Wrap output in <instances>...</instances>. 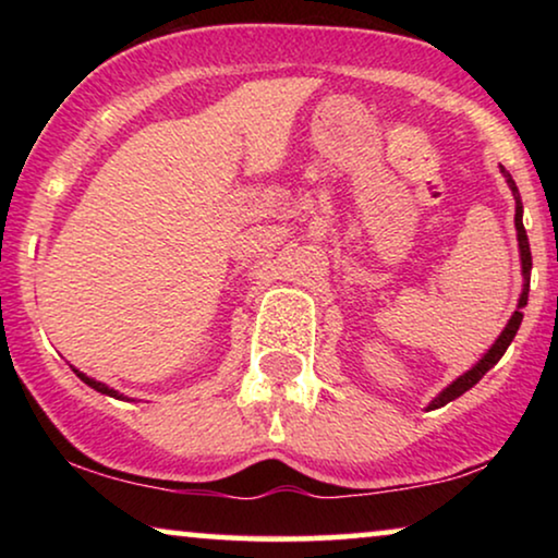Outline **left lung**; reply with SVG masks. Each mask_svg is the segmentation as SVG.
Masks as SVG:
<instances>
[{"mask_svg":"<svg viewBox=\"0 0 558 558\" xmlns=\"http://www.w3.org/2000/svg\"><path fill=\"white\" fill-rule=\"evenodd\" d=\"M500 172H502V178H506L510 193H513V201H515V231H518V251H521L523 292H521V296H518V310L513 312V315H510L508 325L502 327V332L498 335V340H495L493 345L487 348V353H485L483 357H480V361H477L475 365H472L470 371H464L460 378H454L452 384H449V386L445 388V391H439L437 396H434L429 407H426L429 411L441 409V407H445V403L460 399V396H462L464 391H470V388L475 386L477 380L483 378L485 373L490 371L495 363L500 361L502 353H506L510 342H513L518 327H521V323H523V312H521V310L525 307V304H529V287H531V269H533V264H531V246H529V235H525V228H523V203H521V193H518L515 180L510 178V172H508L502 165H500Z\"/></svg>","mask_w":558,"mask_h":558,"instance_id":"8db88e82","label":"left lung"}]
</instances>
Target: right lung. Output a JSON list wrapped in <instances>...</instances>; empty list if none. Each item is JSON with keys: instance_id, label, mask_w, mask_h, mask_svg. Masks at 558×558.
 <instances>
[{"instance_id": "obj_1", "label": "right lung", "mask_w": 558, "mask_h": 558, "mask_svg": "<svg viewBox=\"0 0 558 558\" xmlns=\"http://www.w3.org/2000/svg\"><path fill=\"white\" fill-rule=\"evenodd\" d=\"M75 371V368H73ZM75 376H78L83 384L86 386H90L94 388V391H98V393H106V396H111V399H119V401H124L126 396L124 393H119L117 388H111V386H106V384H101V380H96V378H90V376H86V373H81V371H75ZM129 401V399H126Z\"/></svg>"}]
</instances>
